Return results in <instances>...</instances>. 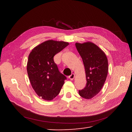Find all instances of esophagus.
Masks as SVG:
<instances>
[{
  "label": "esophagus",
  "instance_id": "1",
  "mask_svg": "<svg viewBox=\"0 0 132 132\" xmlns=\"http://www.w3.org/2000/svg\"><path fill=\"white\" fill-rule=\"evenodd\" d=\"M75 78V74H71L70 76H69V78L71 80H73Z\"/></svg>",
  "mask_w": 132,
  "mask_h": 132
}]
</instances>
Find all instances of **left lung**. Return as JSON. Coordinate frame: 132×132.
I'll return each mask as SVG.
<instances>
[{"label":"left lung","instance_id":"left-lung-1","mask_svg":"<svg viewBox=\"0 0 132 132\" xmlns=\"http://www.w3.org/2000/svg\"><path fill=\"white\" fill-rule=\"evenodd\" d=\"M75 46L82 59L87 81L86 86L79 94L83 98L91 99L104 85L109 71L107 58L104 52L91 42L76 43Z\"/></svg>","mask_w":132,"mask_h":132}]
</instances>
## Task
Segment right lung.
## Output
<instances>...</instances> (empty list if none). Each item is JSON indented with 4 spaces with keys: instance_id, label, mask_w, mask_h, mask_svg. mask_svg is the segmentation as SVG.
<instances>
[{
    "instance_id": "right-lung-1",
    "label": "right lung",
    "mask_w": 132,
    "mask_h": 132,
    "mask_svg": "<svg viewBox=\"0 0 132 132\" xmlns=\"http://www.w3.org/2000/svg\"><path fill=\"white\" fill-rule=\"evenodd\" d=\"M69 45L68 42L48 40L31 51L27 63L30 83L39 97L51 101L59 94L67 79L54 62V55Z\"/></svg>"
}]
</instances>
